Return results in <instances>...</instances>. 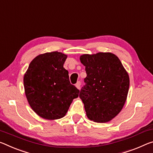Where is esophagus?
<instances>
[{
	"label": "esophagus",
	"mask_w": 153,
	"mask_h": 153,
	"mask_svg": "<svg viewBox=\"0 0 153 153\" xmlns=\"http://www.w3.org/2000/svg\"><path fill=\"white\" fill-rule=\"evenodd\" d=\"M80 86H81V82H79V81L77 82L76 84V86L77 87V88L79 89V88H80Z\"/></svg>",
	"instance_id": "obj_1"
}]
</instances>
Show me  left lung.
I'll return each instance as SVG.
<instances>
[{"label":"left lung","instance_id":"1","mask_svg":"<svg viewBox=\"0 0 153 153\" xmlns=\"http://www.w3.org/2000/svg\"><path fill=\"white\" fill-rule=\"evenodd\" d=\"M81 62L87 76L79 97L87 117L97 123H105L122 110L129 88V77L119 59L111 53L84 54Z\"/></svg>","mask_w":153,"mask_h":153}]
</instances>
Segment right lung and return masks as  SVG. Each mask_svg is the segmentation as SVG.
<instances>
[{"label":"right lung","instance_id":"add662e5","mask_svg":"<svg viewBox=\"0 0 153 153\" xmlns=\"http://www.w3.org/2000/svg\"><path fill=\"white\" fill-rule=\"evenodd\" d=\"M67 56L58 52L39 55L29 65L24 77L26 98L30 107L45 119L65 116L79 91L70 83L63 67Z\"/></svg>","mask_w":153,"mask_h":153}]
</instances>
